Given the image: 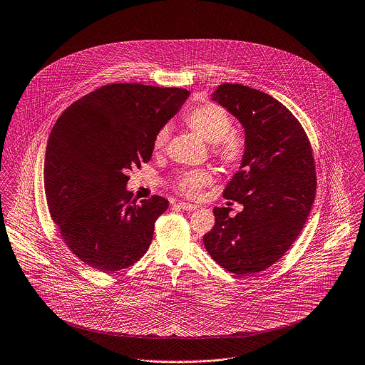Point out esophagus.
<instances>
[{"instance_id": "1", "label": "esophagus", "mask_w": 365, "mask_h": 365, "mask_svg": "<svg viewBox=\"0 0 365 365\" xmlns=\"http://www.w3.org/2000/svg\"><path fill=\"white\" fill-rule=\"evenodd\" d=\"M176 206H178L179 209H182V210H195V209H197V206H196V205L185 203V202H180V203H178Z\"/></svg>"}]
</instances>
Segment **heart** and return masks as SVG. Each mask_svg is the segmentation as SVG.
I'll use <instances>...</instances> for the list:
<instances>
[{"label": "heart", "mask_w": 365, "mask_h": 365, "mask_svg": "<svg viewBox=\"0 0 365 365\" xmlns=\"http://www.w3.org/2000/svg\"><path fill=\"white\" fill-rule=\"evenodd\" d=\"M186 125L207 144H212V153L228 168H237L247 155V141L240 133L231 131L232 120L219 104H205L193 108L185 117ZM169 138V128L162 127L153 138V150H162ZM213 175L207 169H195L178 176L175 187L187 197H195L210 185Z\"/></svg>", "instance_id": "heart-1"}]
</instances>
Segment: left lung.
<instances>
[{"mask_svg":"<svg viewBox=\"0 0 365 365\" xmlns=\"http://www.w3.org/2000/svg\"><path fill=\"white\" fill-rule=\"evenodd\" d=\"M244 128L247 155L222 196L244 206L235 217L215 207L203 235L210 257L235 275L275 264L300 234L316 196L309 138L291 111L272 96L242 84H221L212 94Z\"/></svg>","mask_w":365,"mask_h":365,"instance_id":"8db88e82","label":"left lung"}]
</instances>
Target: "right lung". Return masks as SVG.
Returning <instances> with one entry per match:
<instances>
[{"mask_svg": "<svg viewBox=\"0 0 365 365\" xmlns=\"http://www.w3.org/2000/svg\"><path fill=\"white\" fill-rule=\"evenodd\" d=\"M189 96L176 87L108 84L74 101L53 125L43 166L46 202L63 241L88 267L120 271L148 251L169 203L152 196L137 205L127 173L150 159L156 133Z\"/></svg>", "mask_w": 365, "mask_h": 365, "instance_id": "obj_1", "label": "right lung"}]
</instances>
